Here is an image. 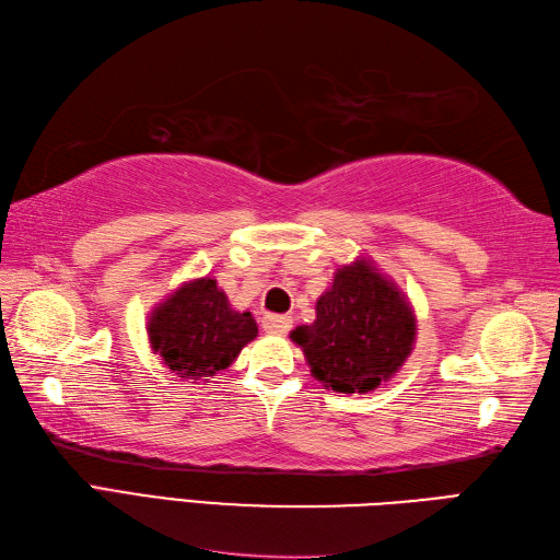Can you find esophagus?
<instances>
[{
    "instance_id": "esophagus-1",
    "label": "esophagus",
    "mask_w": 560,
    "mask_h": 560,
    "mask_svg": "<svg viewBox=\"0 0 560 560\" xmlns=\"http://www.w3.org/2000/svg\"><path fill=\"white\" fill-rule=\"evenodd\" d=\"M261 325H264V330L270 332V335H284V332L290 330L292 318L290 316H276V313H268V316H264Z\"/></svg>"
}]
</instances>
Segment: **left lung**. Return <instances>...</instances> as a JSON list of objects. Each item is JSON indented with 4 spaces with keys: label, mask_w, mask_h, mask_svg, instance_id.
Returning <instances> with one entry per match:
<instances>
[{
    "label": "left lung",
    "mask_w": 560,
    "mask_h": 560,
    "mask_svg": "<svg viewBox=\"0 0 560 560\" xmlns=\"http://www.w3.org/2000/svg\"><path fill=\"white\" fill-rule=\"evenodd\" d=\"M416 316L404 292L371 261L337 268L316 302V320L292 330L313 377L342 394H365L401 371L416 345Z\"/></svg>",
    "instance_id": "1"
}]
</instances>
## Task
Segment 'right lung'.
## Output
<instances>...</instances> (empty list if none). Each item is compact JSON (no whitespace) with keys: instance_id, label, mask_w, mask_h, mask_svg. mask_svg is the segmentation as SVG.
I'll return each instance as SVG.
<instances>
[{"instance_id":"add662e5","label":"right lung","mask_w":560,"mask_h":560,"mask_svg":"<svg viewBox=\"0 0 560 560\" xmlns=\"http://www.w3.org/2000/svg\"><path fill=\"white\" fill-rule=\"evenodd\" d=\"M149 342L177 377L209 380L258 335L249 311H235L213 278L189 280L149 313Z\"/></svg>"}]
</instances>
